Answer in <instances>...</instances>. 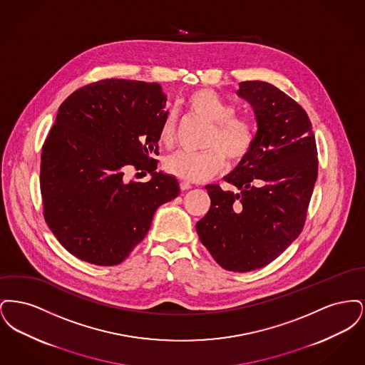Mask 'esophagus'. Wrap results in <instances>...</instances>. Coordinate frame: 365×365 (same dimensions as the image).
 Segmentation results:
<instances>
[{
  "mask_svg": "<svg viewBox=\"0 0 365 365\" xmlns=\"http://www.w3.org/2000/svg\"><path fill=\"white\" fill-rule=\"evenodd\" d=\"M179 186H180V190H189V189H191V183L186 182V180H182L179 183Z\"/></svg>",
  "mask_w": 365,
  "mask_h": 365,
  "instance_id": "1",
  "label": "esophagus"
}]
</instances>
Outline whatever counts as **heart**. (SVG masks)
Returning <instances> with one entry per match:
<instances>
[{"label": "heart", "instance_id": "obj_1", "mask_svg": "<svg viewBox=\"0 0 365 365\" xmlns=\"http://www.w3.org/2000/svg\"><path fill=\"white\" fill-rule=\"evenodd\" d=\"M186 105L194 115L212 123L205 152L179 150L167 157L164 168L168 174L186 182H204L226 170L227 157L231 163H240L250 153L256 140V127L252 119L235 116V108L216 91L198 88L189 94ZM176 119L168 113L160 128V142L171 146L175 140Z\"/></svg>", "mask_w": 365, "mask_h": 365}]
</instances>
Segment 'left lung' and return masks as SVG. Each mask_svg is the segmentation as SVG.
<instances>
[{"label":"left lung","instance_id":"1","mask_svg":"<svg viewBox=\"0 0 365 365\" xmlns=\"http://www.w3.org/2000/svg\"><path fill=\"white\" fill-rule=\"evenodd\" d=\"M252 105L255 145L225 180L205 189L208 213L195 225L200 241L228 271L249 272L275 260L301 234L317 179V150L307 112L278 87L241 82Z\"/></svg>","mask_w":365,"mask_h":365}]
</instances>
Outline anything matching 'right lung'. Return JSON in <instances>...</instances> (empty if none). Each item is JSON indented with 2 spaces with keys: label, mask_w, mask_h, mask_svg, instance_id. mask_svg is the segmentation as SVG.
<instances>
[{
  "label": "right lung",
  "mask_w": 365,
  "mask_h": 365,
  "mask_svg": "<svg viewBox=\"0 0 365 365\" xmlns=\"http://www.w3.org/2000/svg\"><path fill=\"white\" fill-rule=\"evenodd\" d=\"M167 96L158 83L105 79L60 105L42 146L43 216L71 255L94 265L120 264L148 234L157 208L180 192L157 173ZM133 165L149 182H125Z\"/></svg>",
  "instance_id": "1"
}]
</instances>
